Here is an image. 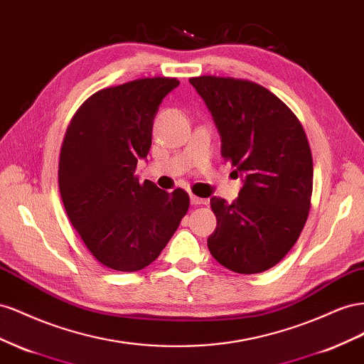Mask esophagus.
<instances>
[{
    "label": "esophagus",
    "mask_w": 364,
    "mask_h": 364,
    "mask_svg": "<svg viewBox=\"0 0 364 364\" xmlns=\"http://www.w3.org/2000/svg\"><path fill=\"white\" fill-rule=\"evenodd\" d=\"M191 203L193 205H204V204H207L209 201L204 200V198H200V196H196V195H191Z\"/></svg>",
    "instance_id": "esophagus-1"
}]
</instances>
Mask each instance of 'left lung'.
I'll return each mask as SVG.
<instances>
[{"instance_id": "1", "label": "left lung", "mask_w": 364, "mask_h": 364, "mask_svg": "<svg viewBox=\"0 0 364 364\" xmlns=\"http://www.w3.org/2000/svg\"><path fill=\"white\" fill-rule=\"evenodd\" d=\"M191 84L221 134V155L244 173L237 198L213 196L212 256L240 274L279 264L304 230L313 195V154L302 123L272 91L252 80L198 76Z\"/></svg>"}]
</instances>
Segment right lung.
Listing matches in <instances>:
<instances>
[{
	"label": "right lung",
	"mask_w": 364,
	"mask_h": 364,
	"mask_svg": "<svg viewBox=\"0 0 364 364\" xmlns=\"http://www.w3.org/2000/svg\"><path fill=\"white\" fill-rule=\"evenodd\" d=\"M176 77H143L90 96L70 120L59 154V192L80 240L116 272H139L161 253L188 213L184 189L139 181L161 100Z\"/></svg>",
	"instance_id": "1"
}]
</instances>
